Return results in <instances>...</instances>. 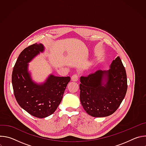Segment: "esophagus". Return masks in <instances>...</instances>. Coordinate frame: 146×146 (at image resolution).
I'll list each match as a JSON object with an SVG mask.
<instances>
[{
    "label": "esophagus",
    "mask_w": 146,
    "mask_h": 146,
    "mask_svg": "<svg viewBox=\"0 0 146 146\" xmlns=\"http://www.w3.org/2000/svg\"><path fill=\"white\" fill-rule=\"evenodd\" d=\"M71 79L73 81H77L78 80V76L77 74H74L72 76Z\"/></svg>",
    "instance_id": "1"
}]
</instances>
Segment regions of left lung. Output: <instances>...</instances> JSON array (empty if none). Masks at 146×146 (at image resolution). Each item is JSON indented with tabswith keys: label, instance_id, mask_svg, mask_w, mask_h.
Returning <instances> with one entry per match:
<instances>
[{
	"label": "left lung",
	"instance_id": "8db88e82",
	"mask_svg": "<svg viewBox=\"0 0 146 146\" xmlns=\"http://www.w3.org/2000/svg\"><path fill=\"white\" fill-rule=\"evenodd\" d=\"M80 99L87 114L104 117L119 108L127 91L126 71L119 56L107 70H99L80 77Z\"/></svg>",
	"mask_w": 146,
	"mask_h": 146
}]
</instances>
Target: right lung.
<instances>
[{"label": "right lung", "mask_w": 146, "mask_h": 146, "mask_svg": "<svg viewBox=\"0 0 146 146\" xmlns=\"http://www.w3.org/2000/svg\"><path fill=\"white\" fill-rule=\"evenodd\" d=\"M44 51V46L41 43L25 48L19 54L12 73L13 88L18 105L31 115L40 118L55 112L70 80V77H58L52 74L41 83L32 80L28 63Z\"/></svg>", "instance_id": "1"}]
</instances>
